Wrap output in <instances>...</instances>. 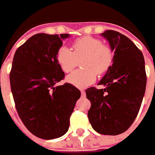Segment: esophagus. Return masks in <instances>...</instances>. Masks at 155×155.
<instances>
[{"label":"esophagus","mask_w":155,"mask_h":155,"mask_svg":"<svg viewBox=\"0 0 155 155\" xmlns=\"http://www.w3.org/2000/svg\"><path fill=\"white\" fill-rule=\"evenodd\" d=\"M81 97H85V96H86L85 91H84V90H81Z\"/></svg>","instance_id":"1"}]
</instances>
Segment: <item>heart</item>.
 <instances>
[{
  "label": "heart",
  "instance_id": "1",
  "mask_svg": "<svg viewBox=\"0 0 155 155\" xmlns=\"http://www.w3.org/2000/svg\"><path fill=\"white\" fill-rule=\"evenodd\" d=\"M113 51L99 38L91 36L80 38L73 43L72 50L62 45L56 53V60L59 68L65 73L72 71L81 61L83 69L74 71L67 76L71 85L84 88L94 83L96 74L105 73L112 64Z\"/></svg>",
  "mask_w": 155,
  "mask_h": 155
}]
</instances>
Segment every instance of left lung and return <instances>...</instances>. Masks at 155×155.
I'll use <instances>...</instances> for the list:
<instances>
[{"mask_svg":"<svg viewBox=\"0 0 155 155\" xmlns=\"http://www.w3.org/2000/svg\"><path fill=\"white\" fill-rule=\"evenodd\" d=\"M101 36L114 51L113 61L98 83L105 88L86 90L91 102L87 116L96 132L117 135L132 125L140 109L147 85L145 59L139 48L123 34L108 30Z\"/></svg>","mask_w":155,"mask_h":155,"instance_id":"obj_1","label":"left lung"}]
</instances>
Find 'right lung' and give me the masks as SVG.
<instances>
[{"mask_svg":"<svg viewBox=\"0 0 155 155\" xmlns=\"http://www.w3.org/2000/svg\"><path fill=\"white\" fill-rule=\"evenodd\" d=\"M69 34L38 33L21 45L14 55L9 74L18 115L26 128L43 140H53L68 131L69 119L81 91L66 83L56 60L62 40Z\"/></svg>","mask_w":155,"mask_h":155,"instance_id":"obj_1","label":"right lung"}]
</instances>
